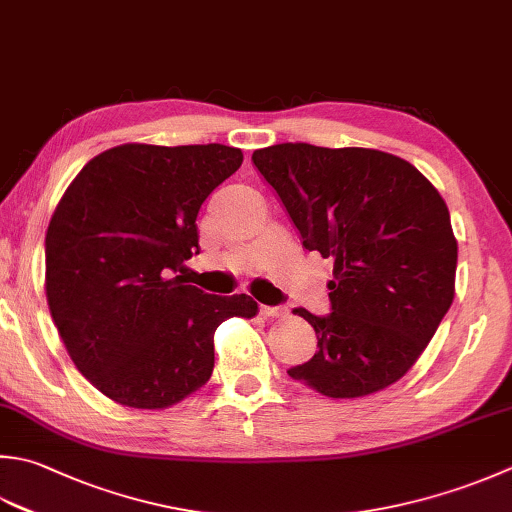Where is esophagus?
<instances>
[{"instance_id": "34e87169", "label": "esophagus", "mask_w": 512, "mask_h": 512, "mask_svg": "<svg viewBox=\"0 0 512 512\" xmlns=\"http://www.w3.org/2000/svg\"><path fill=\"white\" fill-rule=\"evenodd\" d=\"M259 313H262L264 317H279V315L286 313V306H266V304H262V306H259Z\"/></svg>"}]
</instances>
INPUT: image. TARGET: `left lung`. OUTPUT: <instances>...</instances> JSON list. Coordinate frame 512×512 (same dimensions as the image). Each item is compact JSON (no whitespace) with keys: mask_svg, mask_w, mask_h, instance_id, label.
Returning a JSON list of instances; mask_svg holds the SVG:
<instances>
[{"mask_svg":"<svg viewBox=\"0 0 512 512\" xmlns=\"http://www.w3.org/2000/svg\"><path fill=\"white\" fill-rule=\"evenodd\" d=\"M302 246L335 259L330 313L295 308L317 353L288 375L326 397L377 393L417 362L455 297L457 242L442 195L402 157L286 142L253 153Z\"/></svg>","mask_w":512,"mask_h":512,"instance_id":"left-lung-1","label":"left lung"}]
</instances>
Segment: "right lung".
Wrapping results in <instances>:
<instances>
[{
  "label": "right lung",
  "mask_w": 512,
  "mask_h": 512,
  "mask_svg": "<svg viewBox=\"0 0 512 512\" xmlns=\"http://www.w3.org/2000/svg\"><path fill=\"white\" fill-rule=\"evenodd\" d=\"M242 162L224 144H124L90 159L57 204L50 315L79 373L117 404L182 402L213 375L217 326L257 315L248 295H208L175 275L199 253V208Z\"/></svg>",
  "instance_id": "1"
}]
</instances>
